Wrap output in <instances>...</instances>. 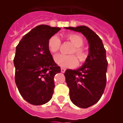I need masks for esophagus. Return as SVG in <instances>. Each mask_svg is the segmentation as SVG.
<instances>
[{"label": "esophagus", "instance_id": "obj_1", "mask_svg": "<svg viewBox=\"0 0 123 123\" xmlns=\"http://www.w3.org/2000/svg\"><path fill=\"white\" fill-rule=\"evenodd\" d=\"M61 71L62 73H64L66 71V69L65 68H61Z\"/></svg>", "mask_w": 123, "mask_h": 123}]
</instances>
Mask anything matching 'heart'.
<instances>
[{
  "label": "heart",
  "instance_id": "obj_1",
  "mask_svg": "<svg viewBox=\"0 0 123 123\" xmlns=\"http://www.w3.org/2000/svg\"><path fill=\"white\" fill-rule=\"evenodd\" d=\"M68 39L71 41L75 46L71 50V54H75L80 62H84L86 59V54L81 46L84 43V39L80 36L77 34H69L67 36ZM61 46V40L57 36H53L48 40V47L50 52L52 54H55L59 51ZM55 61L58 65L64 68L74 67L78 64L77 57L73 55H64L62 54H58L55 57Z\"/></svg>",
  "mask_w": 123,
  "mask_h": 123
}]
</instances>
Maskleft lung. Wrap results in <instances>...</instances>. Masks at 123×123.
Masks as SVG:
<instances>
[{
  "instance_id": "obj_1",
  "label": "left lung",
  "mask_w": 123,
  "mask_h": 123,
  "mask_svg": "<svg viewBox=\"0 0 123 123\" xmlns=\"http://www.w3.org/2000/svg\"><path fill=\"white\" fill-rule=\"evenodd\" d=\"M65 29L81 32L89 45L84 65L75 70L67 69L64 73L71 101L77 107L86 109L97 103L105 90L108 66L106 50L100 37L87 27Z\"/></svg>"
}]
</instances>
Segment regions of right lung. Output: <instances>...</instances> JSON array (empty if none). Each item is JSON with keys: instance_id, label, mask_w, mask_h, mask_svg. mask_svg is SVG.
<instances>
[{"instance_id": "obj_1", "label": "right lung", "mask_w": 123, "mask_h": 123, "mask_svg": "<svg viewBox=\"0 0 123 123\" xmlns=\"http://www.w3.org/2000/svg\"><path fill=\"white\" fill-rule=\"evenodd\" d=\"M60 30L40 25L24 36L16 46L14 80L21 96L32 105H43L52 98L54 76L61 68L54 62L48 43Z\"/></svg>"}]
</instances>
